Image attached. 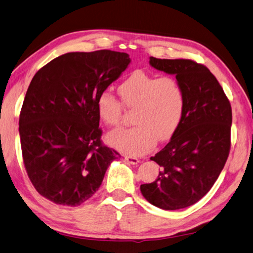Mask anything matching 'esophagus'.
<instances>
[{"label":"esophagus","mask_w":253,"mask_h":253,"mask_svg":"<svg viewBox=\"0 0 253 253\" xmlns=\"http://www.w3.org/2000/svg\"><path fill=\"white\" fill-rule=\"evenodd\" d=\"M124 160H126L127 163H130V165H138L140 162L139 159L134 157H126L124 158Z\"/></svg>","instance_id":"obj_1"}]
</instances>
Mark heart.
Listing matches in <instances>:
<instances>
[{
  "mask_svg": "<svg viewBox=\"0 0 253 253\" xmlns=\"http://www.w3.org/2000/svg\"><path fill=\"white\" fill-rule=\"evenodd\" d=\"M118 92L127 109H134L129 129L115 130L106 136L108 143L119 151L139 156L151 150L158 141L169 140L178 130L184 113L185 96L181 83L173 77L132 72L119 84ZM100 119L110 126L120 124L122 104L112 93L102 92L96 101Z\"/></svg>",
  "mask_w": 253,
  "mask_h": 253,
  "instance_id": "1",
  "label": "heart"
}]
</instances>
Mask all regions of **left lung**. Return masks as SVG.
Listing matches in <instances>:
<instances>
[{
	"label": "left lung",
	"instance_id": "left-lung-1",
	"mask_svg": "<svg viewBox=\"0 0 253 253\" xmlns=\"http://www.w3.org/2000/svg\"><path fill=\"white\" fill-rule=\"evenodd\" d=\"M150 65L175 79L183 87L182 121L170 142L151 160L161 167L141 193L163 210L194 205L209 192L230 152L232 110L223 88L207 66L192 60L156 59Z\"/></svg>",
	"mask_w": 253,
	"mask_h": 253
}]
</instances>
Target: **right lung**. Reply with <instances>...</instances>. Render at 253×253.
I'll return each instance as SVG.
<instances>
[{
	"label": "right lung",
	"instance_id": "1",
	"mask_svg": "<svg viewBox=\"0 0 253 253\" xmlns=\"http://www.w3.org/2000/svg\"><path fill=\"white\" fill-rule=\"evenodd\" d=\"M130 62L123 52H70L35 73L19 132L26 173L44 198L80 206L97 191L120 157L102 143L96 101Z\"/></svg>",
	"mask_w": 253,
	"mask_h": 253
}]
</instances>
